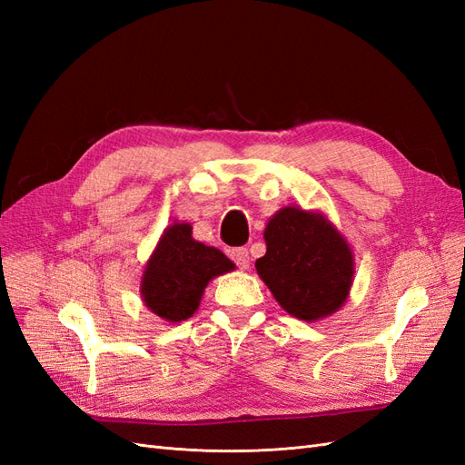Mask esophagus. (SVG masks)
<instances>
[{
  "label": "esophagus",
  "mask_w": 465,
  "mask_h": 465,
  "mask_svg": "<svg viewBox=\"0 0 465 465\" xmlns=\"http://www.w3.org/2000/svg\"><path fill=\"white\" fill-rule=\"evenodd\" d=\"M231 258L234 260V263L241 267V270H248L250 267V254H248V250L246 248H234L232 252H231Z\"/></svg>",
  "instance_id": "34e87169"
}]
</instances>
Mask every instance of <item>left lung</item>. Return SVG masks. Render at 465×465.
<instances>
[{
    "instance_id": "obj_1",
    "label": "left lung",
    "mask_w": 465,
    "mask_h": 465,
    "mask_svg": "<svg viewBox=\"0 0 465 465\" xmlns=\"http://www.w3.org/2000/svg\"><path fill=\"white\" fill-rule=\"evenodd\" d=\"M263 238L267 250L256 270L283 311L304 322L340 311L353 283L355 260L326 217L283 207L267 223Z\"/></svg>"
}]
</instances>
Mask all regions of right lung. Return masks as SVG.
Segmentation results:
<instances>
[{
    "instance_id": "add662e5",
    "label": "right lung",
    "mask_w": 465,
    "mask_h": 465,
    "mask_svg": "<svg viewBox=\"0 0 465 465\" xmlns=\"http://www.w3.org/2000/svg\"><path fill=\"white\" fill-rule=\"evenodd\" d=\"M232 270L234 263L221 250L193 241L190 223H174L145 263L142 299L151 312L178 323L198 311L211 279Z\"/></svg>"
}]
</instances>
